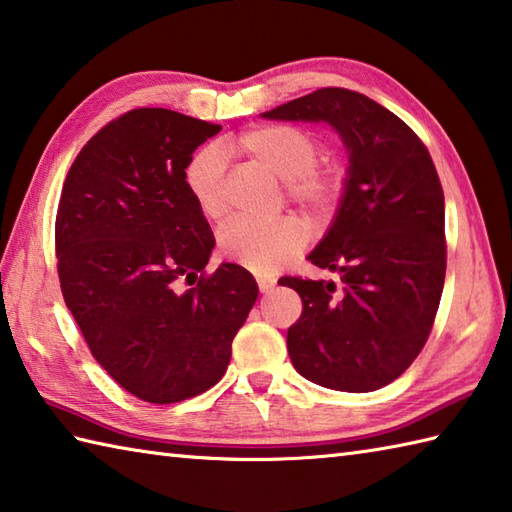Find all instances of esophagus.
Here are the masks:
<instances>
[{"label":"esophagus","mask_w":512,"mask_h":512,"mask_svg":"<svg viewBox=\"0 0 512 512\" xmlns=\"http://www.w3.org/2000/svg\"><path fill=\"white\" fill-rule=\"evenodd\" d=\"M275 279L273 277H257V286H259V290H262V293H270V290L275 288Z\"/></svg>","instance_id":"obj_1"}]
</instances>
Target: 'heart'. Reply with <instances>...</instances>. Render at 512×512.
Masks as SVG:
<instances>
[{
    "instance_id": "1",
    "label": "heart",
    "mask_w": 512,
    "mask_h": 512,
    "mask_svg": "<svg viewBox=\"0 0 512 512\" xmlns=\"http://www.w3.org/2000/svg\"><path fill=\"white\" fill-rule=\"evenodd\" d=\"M228 148L270 175L284 182L286 197L313 219L335 215L344 199L346 173L339 164H319V139L293 124H264L244 130L230 139ZM224 157L217 148H202L190 157L184 170V184L190 199L208 222L226 215L224 202ZM304 228L295 217H279L273 222L235 219L219 230V253L230 264L266 275L275 273L304 248Z\"/></svg>"
}]
</instances>
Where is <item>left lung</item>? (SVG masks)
I'll return each instance as SVG.
<instances>
[{"label": "left lung", "instance_id": "8db88e82", "mask_svg": "<svg viewBox=\"0 0 512 512\" xmlns=\"http://www.w3.org/2000/svg\"><path fill=\"white\" fill-rule=\"evenodd\" d=\"M284 122H326L348 150L344 199L333 226L308 255L337 273L282 277L302 297L288 328L297 373L324 388L370 393L422 353L446 277L444 190L413 128L348 88H319L264 113Z\"/></svg>", "mask_w": 512, "mask_h": 512}]
</instances>
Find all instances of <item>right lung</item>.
I'll return each instance as SVG.
<instances>
[{
  "label": "right lung",
  "instance_id": "add662e5",
  "mask_svg": "<svg viewBox=\"0 0 512 512\" xmlns=\"http://www.w3.org/2000/svg\"><path fill=\"white\" fill-rule=\"evenodd\" d=\"M219 130L168 108L128 110L79 150L59 197L64 302L99 366L150 404L184 402L224 377L259 293L242 266L204 270L215 237L184 170Z\"/></svg>",
  "mask_w": 512,
  "mask_h": 512
}]
</instances>
